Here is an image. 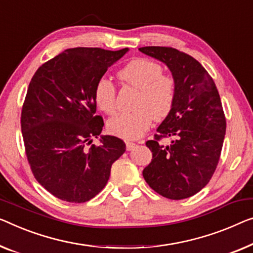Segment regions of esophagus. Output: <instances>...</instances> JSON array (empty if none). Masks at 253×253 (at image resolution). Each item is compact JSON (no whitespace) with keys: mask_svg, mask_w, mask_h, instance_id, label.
<instances>
[{"mask_svg":"<svg viewBox=\"0 0 253 253\" xmlns=\"http://www.w3.org/2000/svg\"><path fill=\"white\" fill-rule=\"evenodd\" d=\"M135 143L134 142H130V141H126V149L128 150V151H130V150H133L134 148H135Z\"/></svg>","mask_w":253,"mask_h":253,"instance_id":"obj_1","label":"esophagus"}]
</instances>
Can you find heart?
Instances as JSON below:
<instances>
[{
	"label": "heart",
	"instance_id": "b5f03b06",
	"mask_svg": "<svg viewBox=\"0 0 253 253\" xmlns=\"http://www.w3.org/2000/svg\"><path fill=\"white\" fill-rule=\"evenodd\" d=\"M163 67L150 59H135L119 71V77L139 89L135 107L130 112H120L108 123L111 134L124 138H137L156 119L170 112L176 97L175 79L164 75ZM94 99L100 110L108 115L116 111V87L110 79L102 77L96 83Z\"/></svg>",
	"mask_w": 253,
	"mask_h": 253
}]
</instances>
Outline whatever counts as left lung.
Masks as SVG:
<instances>
[{
  "instance_id": "1",
  "label": "left lung",
  "mask_w": 253,
  "mask_h": 253,
  "mask_svg": "<svg viewBox=\"0 0 253 253\" xmlns=\"http://www.w3.org/2000/svg\"><path fill=\"white\" fill-rule=\"evenodd\" d=\"M142 53L164 62L176 83L170 112L146 142L152 161L143 170L149 186L171 200L190 198L212 177L219 161L226 119L216 85L201 63L176 48L145 46ZM171 136L169 146L159 143Z\"/></svg>"
}]
</instances>
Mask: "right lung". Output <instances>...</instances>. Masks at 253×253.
Here are the masks:
<instances>
[{
	"instance_id": "obj_1",
	"label": "right lung",
	"mask_w": 253,
	"mask_h": 253,
	"mask_svg": "<svg viewBox=\"0 0 253 253\" xmlns=\"http://www.w3.org/2000/svg\"><path fill=\"white\" fill-rule=\"evenodd\" d=\"M128 48L74 47L41 66L29 83L21 111L26 154L35 178L63 201H89L107 185L111 166L126 151L123 139L101 134L94 90Z\"/></svg>"
}]
</instances>
